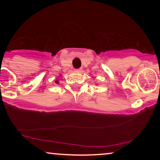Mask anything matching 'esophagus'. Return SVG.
Wrapping results in <instances>:
<instances>
[{
	"label": "esophagus",
	"instance_id": "34e87169",
	"mask_svg": "<svg viewBox=\"0 0 160 160\" xmlns=\"http://www.w3.org/2000/svg\"><path fill=\"white\" fill-rule=\"evenodd\" d=\"M81 71V69H75L76 72H79Z\"/></svg>",
	"mask_w": 160,
	"mask_h": 160
}]
</instances>
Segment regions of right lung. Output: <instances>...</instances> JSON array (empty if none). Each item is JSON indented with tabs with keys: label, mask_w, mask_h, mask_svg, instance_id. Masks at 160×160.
<instances>
[{
	"label": "right lung",
	"mask_w": 160,
	"mask_h": 160,
	"mask_svg": "<svg viewBox=\"0 0 160 160\" xmlns=\"http://www.w3.org/2000/svg\"><path fill=\"white\" fill-rule=\"evenodd\" d=\"M55 83L56 84H58V81H55Z\"/></svg>",
	"instance_id": "add662e5"
}]
</instances>
